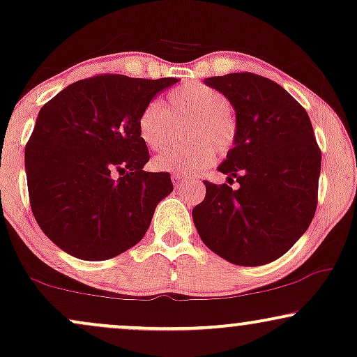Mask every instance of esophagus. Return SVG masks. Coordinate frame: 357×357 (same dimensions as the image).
<instances>
[{"label":"esophagus","mask_w":357,"mask_h":357,"mask_svg":"<svg viewBox=\"0 0 357 357\" xmlns=\"http://www.w3.org/2000/svg\"><path fill=\"white\" fill-rule=\"evenodd\" d=\"M183 178H185V175H182V174H172V182H174L175 187H178V185H182Z\"/></svg>","instance_id":"34e87169"}]
</instances>
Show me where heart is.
<instances>
[{
  "instance_id": "b5f03b06",
  "label": "heart",
  "mask_w": 357,
  "mask_h": 357,
  "mask_svg": "<svg viewBox=\"0 0 357 357\" xmlns=\"http://www.w3.org/2000/svg\"><path fill=\"white\" fill-rule=\"evenodd\" d=\"M165 100L167 110L158 102H149L139 114L141 139L149 149H162L172 135L174 121L188 119L185 125L188 141L155 155V169L180 174L203 172L216 162V151L227 154L236 146L238 121L221 91L203 82H187L170 89Z\"/></svg>"
}]
</instances>
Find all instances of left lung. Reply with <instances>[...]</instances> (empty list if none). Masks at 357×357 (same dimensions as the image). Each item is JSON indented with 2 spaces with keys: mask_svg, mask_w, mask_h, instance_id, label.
Here are the masks:
<instances>
[{
  "mask_svg": "<svg viewBox=\"0 0 357 357\" xmlns=\"http://www.w3.org/2000/svg\"><path fill=\"white\" fill-rule=\"evenodd\" d=\"M227 97L238 138L219 165L232 185L203 180L206 197L193 222L209 250L241 266L284 255L310 226L319 199L321 153L304 107L275 81L255 73L204 79Z\"/></svg>",
  "mask_w": 357,
  "mask_h": 357,
  "instance_id": "8db88e82",
  "label": "left lung"
}]
</instances>
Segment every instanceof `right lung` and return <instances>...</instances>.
Returning <instances> with one entry per match:
<instances>
[{
    "instance_id": "right-lung-1",
    "label": "right lung",
    "mask_w": 357,
    "mask_h": 357,
    "mask_svg": "<svg viewBox=\"0 0 357 357\" xmlns=\"http://www.w3.org/2000/svg\"><path fill=\"white\" fill-rule=\"evenodd\" d=\"M177 81L92 76L65 87L38 112L26 144L29 202L43 234L61 250L109 260L144 237L174 185L169 172L143 170L149 151L138 119Z\"/></svg>"
}]
</instances>
